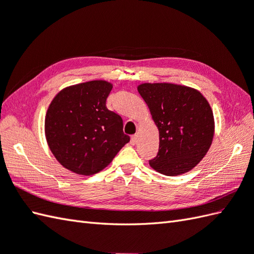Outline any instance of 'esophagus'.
<instances>
[{"mask_svg": "<svg viewBox=\"0 0 254 254\" xmlns=\"http://www.w3.org/2000/svg\"><path fill=\"white\" fill-rule=\"evenodd\" d=\"M136 141H137V136H136V135H133V136L131 137V144L135 145V144H136Z\"/></svg>", "mask_w": 254, "mask_h": 254, "instance_id": "1", "label": "esophagus"}]
</instances>
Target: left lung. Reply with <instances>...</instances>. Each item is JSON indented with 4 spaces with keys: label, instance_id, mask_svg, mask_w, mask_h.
I'll return each instance as SVG.
<instances>
[{
    "label": "left lung",
    "instance_id": "left-lung-1",
    "mask_svg": "<svg viewBox=\"0 0 254 254\" xmlns=\"http://www.w3.org/2000/svg\"><path fill=\"white\" fill-rule=\"evenodd\" d=\"M137 91L159 129V151L150 167L168 176L190 171L207 155L214 136L208 100L192 87L173 83H143Z\"/></svg>",
    "mask_w": 254,
    "mask_h": 254
}]
</instances>
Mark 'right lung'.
Wrapping results in <instances>:
<instances>
[{"instance_id": "1", "label": "right lung", "mask_w": 254, "mask_h": 254, "mask_svg": "<svg viewBox=\"0 0 254 254\" xmlns=\"http://www.w3.org/2000/svg\"><path fill=\"white\" fill-rule=\"evenodd\" d=\"M113 84L94 80L70 85L53 98L45 116V137L64 168L80 175L100 172L129 141L122 118L106 107Z\"/></svg>"}]
</instances>
